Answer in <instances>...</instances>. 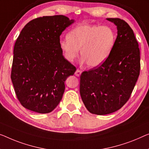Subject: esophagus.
I'll return each mask as SVG.
<instances>
[{
	"mask_svg": "<svg viewBox=\"0 0 149 149\" xmlns=\"http://www.w3.org/2000/svg\"><path fill=\"white\" fill-rule=\"evenodd\" d=\"M81 70H79V69H77V70H76V72H75V75H76V76H77V77H79V75H81Z\"/></svg>",
	"mask_w": 149,
	"mask_h": 149,
	"instance_id": "obj_1",
	"label": "esophagus"
}]
</instances>
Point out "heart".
<instances>
[{"instance_id":"1","label":"heart","mask_w":149,"mask_h":149,"mask_svg":"<svg viewBox=\"0 0 149 149\" xmlns=\"http://www.w3.org/2000/svg\"><path fill=\"white\" fill-rule=\"evenodd\" d=\"M115 40V33L109 26L84 23L71 30L68 39L59 41V47L68 61L77 57L80 49L82 61H86L88 67L95 68L108 57Z\"/></svg>"}]
</instances>
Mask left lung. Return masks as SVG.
I'll use <instances>...</instances> for the list:
<instances>
[{
  "instance_id": "1",
  "label": "left lung",
  "mask_w": 149,
  "mask_h": 149,
  "mask_svg": "<svg viewBox=\"0 0 149 149\" xmlns=\"http://www.w3.org/2000/svg\"><path fill=\"white\" fill-rule=\"evenodd\" d=\"M117 26L118 35L108 57L99 67L82 72V101L92 114L106 115L116 112L129 100L141 70L138 41L124 20L108 18Z\"/></svg>"
}]
</instances>
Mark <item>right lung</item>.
I'll return each instance as SVG.
<instances>
[{
	"instance_id": "obj_1",
	"label": "right lung",
	"mask_w": 149,
	"mask_h": 149,
	"mask_svg": "<svg viewBox=\"0 0 149 149\" xmlns=\"http://www.w3.org/2000/svg\"><path fill=\"white\" fill-rule=\"evenodd\" d=\"M74 22L63 15L44 16L29 22L20 33L10 77L18 100L26 109L45 114L60 102L65 81L76 70L63 57L60 35Z\"/></svg>"
}]
</instances>
